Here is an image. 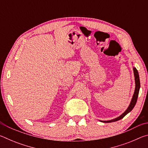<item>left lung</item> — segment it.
I'll return each mask as SVG.
<instances>
[{
  "mask_svg": "<svg viewBox=\"0 0 148 148\" xmlns=\"http://www.w3.org/2000/svg\"><path fill=\"white\" fill-rule=\"evenodd\" d=\"M133 72H134V80H135V89H134L133 96H132V98L131 99V102H130L129 107L127 108V109L125 110V111L121 115V116L116 117V118H115L114 119L108 120V121H101V120H99L100 121L103 122V123H112V122L119 121V120L121 119L122 118H123V117L126 116L127 114H129V112H131L132 110L133 109V108L134 107V106L136 105V103L138 96V93H139L140 87V77H139L138 72L136 69L135 68L134 66L133 67Z\"/></svg>",
  "mask_w": 148,
  "mask_h": 148,
  "instance_id": "obj_1",
  "label": "left lung"
}]
</instances>
